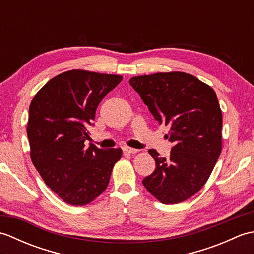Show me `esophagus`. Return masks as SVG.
I'll return each instance as SVG.
<instances>
[{
    "mask_svg": "<svg viewBox=\"0 0 254 254\" xmlns=\"http://www.w3.org/2000/svg\"><path fill=\"white\" fill-rule=\"evenodd\" d=\"M122 149H123V153H126V154H135V153H137V152H138L137 149H135V148H132V147H127V146L123 147Z\"/></svg>",
    "mask_w": 254,
    "mask_h": 254,
    "instance_id": "esophagus-1",
    "label": "esophagus"
}]
</instances>
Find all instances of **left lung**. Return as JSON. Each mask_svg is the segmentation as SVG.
I'll return each instance as SVG.
<instances>
[{
    "label": "left lung",
    "mask_w": 254,
    "mask_h": 254,
    "mask_svg": "<svg viewBox=\"0 0 254 254\" xmlns=\"http://www.w3.org/2000/svg\"><path fill=\"white\" fill-rule=\"evenodd\" d=\"M154 118L170 127L168 157L148 153L156 168L143 186L163 204H177L206 183L222 153L223 115L210 86L183 72L156 73L130 79Z\"/></svg>",
    "instance_id": "left-lung-1"
}]
</instances>
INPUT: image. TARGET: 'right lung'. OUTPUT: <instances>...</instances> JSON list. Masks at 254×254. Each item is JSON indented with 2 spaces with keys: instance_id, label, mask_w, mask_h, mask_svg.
Wrapping results in <instances>:
<instances>
[{
  "instance_id": "1",
  "label": "right lung",
  "mask_w": 254,
  "mask_h": 254,
  "mask_svg": "<svg viewBox=\"0 0 254 254\" xmlns=\"http://www.w3.org/2000/svg\"><path fill=\"white\" fill-rule=\"evenodd\" d=\"M120 75L72 69L50 79L32 98L27 123L30 158L46 185L74 206L106 190L121 148L85 147L96 109Z\"/></svg>"
}]
</instances>
